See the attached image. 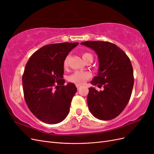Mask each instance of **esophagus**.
I'll use <instances>...</instances> for the list:
<instances>
[{
    "label": "esophagus",
    "instance_id": "34e87169",
    "mask_svg": "<svg viewBox=\"0 0 154 154\" xmlns=\"http://www.w3.org/2000/svg\"><path fill=\"white\" fill-rule=\"evenodd\" d=\"M76 87H77V88L78 89H79V88H80V85H76Z\"/></svg>",
    "mask_w": 154,
    "mask_h": 154
}]
</instances>
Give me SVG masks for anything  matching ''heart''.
<instances>
[{
  "label": "heart",
  "instance_id": "obj_1",
  "mask_svg": "<svg viewBox=\"0 0 154 154\" xmlns=\"http://www.w3.org/2000/svg\"><path fill=\"white\" fill-rule=\"evenodd\" d=\"M82 58L83 60H85L88 58H92L91 54L88 53H82ZM69 62V57H66L63 62V67L66 68L68 66ZM91 74L87 71H75L71 74L68 77V80L72 83H75L76 85L83 84L87 80L91 78Z\"/></svg>",
  "mask_w": 154,
  "mask_h": 154
}]
</instances>
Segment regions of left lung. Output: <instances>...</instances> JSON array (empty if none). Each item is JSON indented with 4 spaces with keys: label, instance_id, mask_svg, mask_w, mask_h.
Returning a JSON list of instances; mask_svg holds the SVG:
<instances>
[{
    "label": "left lung",
    "instance_id": "1",
    "mask_svg": "<svg viewBox=\"0 0 154 154\" xmlns=\"http://www.w3.org/2000/svg\"><path fill=\"white\" fill-rule=\"evenodd\" d=\"M81 44L96 53L99 70L91 83L103 87L100 91L88 88V109L97 119H112L122 112L132 94L134 79L131 62L122 49L109 42L86 41Z\"/></svg>",
    "mask_w": 154,
    "mask_h": 154
}]
</instances>
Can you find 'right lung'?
<instances>
[{"instance_id": "right-lung-1", "label": "right lung", "mask_w": 154, "mask_h": 154, "mask_svg": "<svg viewBox=\"0 0 154 154\" xmlns=\"http://www.w3.org/2000/svg\"><path fill=\"white\" fill-rule=\"evenodd\" d=\"M78 44L44 45L31 55L26 65L22 76L25 101L31 112L45 123H60L69 113L77 88L72 83L64 85L63 62Z\"/></svg>"}]
</instances>
